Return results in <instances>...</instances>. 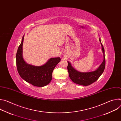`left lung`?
<instances>
[{
    "instance_id": "left-lung-1",
    "label": "left lung",
    "mask_w": 121,
    "mask_h": 121,
    "mask_svg": "<svg viewBox=\"0 0 121 121\" xmlns=\"http://www.w3.org/2000/svg\"><path fill=\"white\" fill-rule=\"evenodd\" d=\"M99 40L101 43L104 59H103L101 64L99 65L98 68L97 69V70L89 72H80L75 69L72 66L70 63L67 61V70L68 71L69 76L73 82L83 86L90 85L97 80L104 71L105 66L104 49L101 43L100 38Z\"/></svg>"
}]
</instances>
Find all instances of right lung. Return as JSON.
<instances>
[{
	"label": "right lung",
	"instance_id": "1",
	"mask_svg": "<svg viewBox=\"0 0 121 121\" xmlns=\"http://www.w3.org/2000/svg\"><path fill=\"white\" fill-rule=\"evenodd\" d=\"M23 40L24 36L16 56L18 73L22 79L31 85L36 87H44L51 82L53 71L61 59L60 57L51 58L44 65L38 66L28 64L22 57Z\"/></svg>",
	"mask_w": 121,
	"mask_h": 121
}]
</instances>
